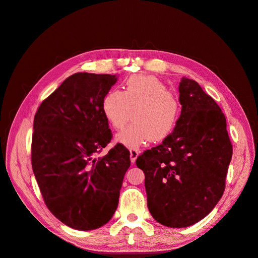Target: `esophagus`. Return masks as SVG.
<instances>
[{
    "mask_svg": "<svg viewBox=\"0 0 258 258\" xmlns=\"http://www.w3.org/2000/svg\"><path fill=\"white\" fill-rule=\"evenodd\" d=\"M138 156H139V151L135 150V148H131V150H130V160H131L132 165H135Z\"/></svg>",
    "mask_w": 258,
    "mask_h": 258,
    "instance_id": "obj_1",
    "label": "esophagus"
}]
</instances>
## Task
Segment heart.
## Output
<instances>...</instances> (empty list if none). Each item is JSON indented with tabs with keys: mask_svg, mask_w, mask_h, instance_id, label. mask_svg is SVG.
I'll return each mask as SVG.
<instances>
[{
	"mask_svg": "<svg viewBox=\"0 0 258 258\" xmlns=\"http://www.w3.org/2000/svg\"><path fill=\"white\" fill-rule=\"evenodd\" d=\"M102 112L115 130L123 128L132 114L134 122L119 132L115 141L139 148L151 140L161 142L172 135L181 116V103L158 79L136 75L124 83L122 91L113 89L106 93Z\"/></svg>",
	"mask_w": 258,
	"mask_h": 258,
	"instance_id": "1",
	"label": "heart"
}]
</instances>
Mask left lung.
I'll list each match as a JSON object with an SVG mask.
<instances>
[{
	"instance_id": "left-lung-1",
	"label": "left lung",
	"mask_w": 258,
	"mask_h": 258,
	"mask_svg": "<svg viewBox=\"0 0 258 258\" xmlns=\"http://www.w3.org/2000/svg\"><path fill=\"white\" fill-rule=\"evenodd\" d=\"M178 92L182 111L172 135L136 161L145 174L148 210L170 228L188 227L214 209L232 156L225 115L215 101L187 77Z\"/></svg>"
}]
</instances>
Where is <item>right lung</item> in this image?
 <instances>
[{"mask_svg": "<svg viewBox=\"0 0 258 258\" xmlns=\"http://www.w3.org/2000/svg\"><path fill=\"white\" fill-rule=\"evenodd\" d=\"M116 74L75 73L44 100L34 116L32 168L42 196L60 222L100 228L118 206L130 153L121 144L96 157L112 139L102 100Z\"/></svg>", "mask_w": 258, "mask_h": 258, "instance_id": "right-lung-1", "label": "right lung"}]
</instances>
